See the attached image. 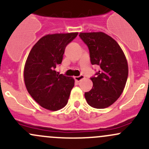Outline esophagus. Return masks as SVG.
Instances as JSON below:
<instances>
[{
    "label": "esophagus",
    "instance_id": "1",
    "mask_svg": "<svg viewBox=\"0 0 149 149\" xmlns=\"http://www.w3.org/2000/svg\"><path fill=\"white\" fill-rule=\"evenodd\" d=\"M84 78V75H80V76H76V77H74V79H75V80L77 81H80L81 80V79H83Z\"/></svg>",
    "mask_w": 149,
    "mask_h": 149
}]
</instances>
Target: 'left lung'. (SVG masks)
I'll return each mask as SVG.
<instances>
[{
  "instance_id": "left-lung-1",
  "label": "left lung",
  "mask_w": 149,
  "mask_h": 149,
  "mask_svg": "<svg viewBox=\"0 0 149 149\" xmlns=\"http://www.w3.org/2000/svg\"><path fill=\"white\" fill-rule=\"evenodd\" d=\"M89 50L92 65L100 67L91 77L93 87L84 96L87 103L97 109L112 104L123 93L128 76L127 60L116 41L103 32L80 33Z\"/></svg>"
}]
</instances>
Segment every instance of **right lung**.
<instances>
[{"mask_svg":"<svg viewBox=\"0 0 149 149\" xmlns=\"http://www.w3.org/2000/svg\"><path fill=\"white\" fill-rule=\"evenodd\" d=\"M77 35V32L47 34L29 54L24 71L25 85L31 97L47 109L58 110L68 102L74 80L55 69L62 63L66 46Z\"/></svg>","mask_w":149,"mask_h":149,"instance_id":"obj_1","label":"right lung"}]
</instances>
